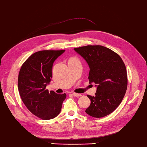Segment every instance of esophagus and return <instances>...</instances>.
I'll return each instance as SVG.
<instances>
[{"instance_id": "1", "label": "esophagus", "mask_w": 147, "mask_h": 147, "mask_svg": "<svg viewBox=\"0 0 147 147\" xmlns=\"http://www.w3.org/2000/svg\"><path fill=\"white\" fill-rule=\"evenodd\" d=\"M72 95H73L74 96H75V97H80V96H82L80 94H77V93H75V92H74V93L72 94Z\"/></svg>"}]
</instances>
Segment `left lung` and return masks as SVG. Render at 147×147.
<instances>
[{
  "label": "left lung",
  "instance_id": "1",
  "mask_svg": "<svg viewBox=\"0 0 147 147\" xmlns=\"http://www.w3.org/2000/svg\"><path fill=\"white\" fill-rule=\"evenodd\" d=\"M90 68V83L96 84L94 96L87 95L91 102L86 112L94 118H102L115 111L121 102L128 86L125 63L119 55L101 45L74 48Z\"/></svg>",
  "mask_w": 147,
  "mask_h": 147
}]
</instances>
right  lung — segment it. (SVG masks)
I'll list each match as a JSON object with an SVG mask.
<instances>
[{"label":"right lung","mask_w":147,"mask_h":147,"mask_svg":"<svg viewBox=\"0 0 147 147\" xmlns=\"http://www.w3.org/2000/svg\"><path fill=\"white\" fill-rule=\"evenodd\" d=\"M65 50H42L31 55L22 65L18 76V90L28 110L44 120L57 116L66 94L46 89L52 77L54 61Z\"/></svg>","instance_id":"obj_1"}]
</instances>
